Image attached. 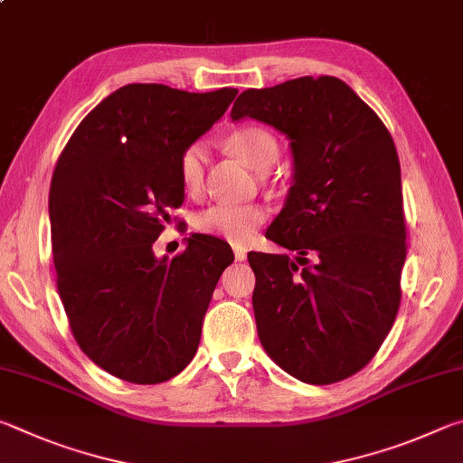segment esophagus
I'll use <instances>...</instances> for the list:
<instances>
[{
    "instance_id": "obj_1",
    "label": "esophagus",
    "mask_w": 463,
    "mask_h": 463,
    "mask_svg": "<svg viewBox=\"0 0 463 463\" xmlns=\"http://www.w3.org/2000/svg\"><path fill=\"white\" fill-rule=\"evenodd\" d=\"M232 253H234V260H237V261H245L247 260V249L245 247L232 245Z\"/></svg>"
}]
</instances>
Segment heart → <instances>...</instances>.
Wrapping results in <instances>:
<instances>
[{
  "label": "heart",
  "mask_w": 463,
  "mask_h": 463,
  "mask_svg": "<svg viewBox=\"0 0 463 463\" xmlns=\"http://www.w3.org/2000/svg\"><path fill=\"white\" fill-rule=\"evenodd\" d=\"M226 148L255 171L271 167L279 153L276 137L255 124L234 128L226 137ZM203 169H206V146L202 143H190L179 153L177 159L179 182L187 194H200L203 185ZM265 221H268V208L263 203L218 202L198 213L195 229L231 242H245Z\"/></svg>",
  "instance_id": "heart-1"
}]
</instances>
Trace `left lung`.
Instances as JSON below:
<instances>
[{
    "mask_svg": "<svg viewBox=\"0 0 463 463\" xmlns=\"http://www.w3.org/2000/svg\"><path fill=\"white\" fill-rule=\"evenodd\" d=\"M231 116L284 132L294 155L292 187L265 237L296 250V261L247 255L260 341L296 380L341 382L372 362L401 307L406 224L394 140L328 75L242 91Z\"/></svg>",
    "mask_w": 463,
    "mask_h": 463,
    "instance_id": "left-lung-1",
    "label": "left lung"
}]
</instances>
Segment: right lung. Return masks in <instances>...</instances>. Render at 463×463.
Wrapping results in <instances>:
<instances>
[{
  "label": "right lung",
  "mask_w": 463,
  "mask_h": 463,
  "mask_svg": "<svg viewBox=\"0 0 463 463\" xmlns=\"http://www.w3.org/2000/svg\"><path fill=\"white\" fill-rule=\"evenodd\" d=\"M237 93L124 85L85 116L59 156L49 194L59 296L77 345L116 378L167 382L198 351L232 250L192 234L184 253L156 260L153 242L184 203L179 153Z\"/></svg>",
  "instance_id": "add662e5"
}]
</instances>
